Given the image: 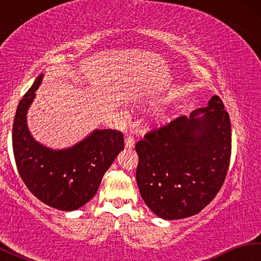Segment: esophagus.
<instances>
[{"label":"esophagus","mask_w":261,"mask_h":261,"mask_svg":"<svg viewBox=\"0 0 261 261\" xmlns=\"http://www.w3.org/2000/svg\"><path fill=\"white\" fill-rule=\"evenodd\" d=\"M124 143H125V148L131 149L132 147L135 146V139H134V137H127Z\"/></svg>","instance_id":"34e87169"}]
</instances>
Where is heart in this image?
<instances>
[{"label": "heart", "instance_id": "1", "mask_svg": "<svg viewBox=\"0 0 261 261\" xmlns=\"http://www.w3.org/2000/svg\"><path fill=\"white\" fill-rule=\"evenodd\" d=\"M166 120H167V116H166V115L165 114H160V115H159V117H158V122L159 123H163V122H166Z\"/></svg>", "mask_w": 261, "mask_h": 261}]
</instances>
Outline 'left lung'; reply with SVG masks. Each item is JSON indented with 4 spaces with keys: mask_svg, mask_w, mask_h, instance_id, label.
<instances>
[{
    "mask_svg": "<svg viewBox=\"0 0 261 261\" xmlns=\"http://www.w3.org/2000/svg\"><path fill=\"white\" fill-rule=\"evenodd\" d=\"M141 198L163 220L198 214L213 200L226 178L231 154L229 115L218 95L153 130L136 145Z\"/></svg>",
    "mask_w": 261,
    "mask_h": 261,
    "instance_id": "1",
    "label": "left lung"
}]
</instances>
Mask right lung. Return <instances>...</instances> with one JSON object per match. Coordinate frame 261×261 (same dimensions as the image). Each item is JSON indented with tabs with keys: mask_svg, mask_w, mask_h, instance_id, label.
I'll return each mask as SVG.
<instances>
[{
	"mask_svg": "<svg viewBox=\"0 0 261 261\" xmlns=\"http://www.w3.org/2000/svg\"><path fill=\"white\" fill-rule=\"evenodd\" d=\"M39 74L17 107L12 148L21 179L43 204L60 211H76L90 201L101 179L124 148L123 134L95 129L73 146L53 149L39 143L28 126V112L41 85Z\"/></svg>",
	"mask_w": 261,
	"mask_h": 261,
	"instance_id": "obj_1",
	"label": "right lung"
}]
</instances>
